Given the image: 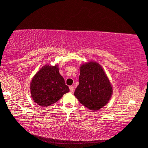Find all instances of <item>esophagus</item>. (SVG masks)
<instances>
[{
  "label": "esophagus",
  "instance_id": "1",
  "mask_svg": "<svg viewBox=\"0 0 148 148\" xmlns=\"http://www.w3.org/2000/svg\"><path fill=\"white\" fill-rule=\"evenodd\" d=\"M69 88V90H70V92H71V93H72V92H73V91H74V87H73V86H70Z\"/></svg>",
  "mask_w": 148,
  "mask_h": 148
}]
</instances>
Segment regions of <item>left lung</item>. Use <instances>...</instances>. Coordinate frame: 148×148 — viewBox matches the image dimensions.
<instances>
[{
  "instance_id": "8db88e82",
  "label": "left lung",
  "mask_w": 148,
  "mask_h": 148,
  "mask_svg": "<svg viewBox=\"0 0 148 148\" xmlns=\"http://www.w3.org/2000/svg\"><path fill=\"white\" fill-rule=\"evenodd\" d=\"M79 83L75 96L90 110H99L110 99L112 86L101 66L97 62H90L82 65Z\"/></svg>"
}]
</instances>
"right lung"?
<instances>
[{
  "instance_id": "right-lung-1",
  "label": "right lung",
  "mask_w": 148,
  "mask_h": 148,
  "mask_svg": "<svg viewBox=\"0 0 148 148\" xmlns=\"http://www.w3.org/2000/svg\"><path fill=\"white\" fill-rule=\"evenodd\" d=\"M32 97L36 103L43 107L56 103L69 92L57 66H43L30 83Z\"/></svg>"
}]
</instances>
